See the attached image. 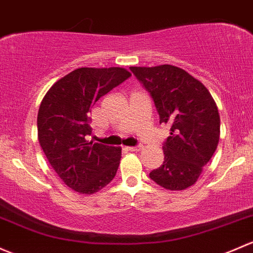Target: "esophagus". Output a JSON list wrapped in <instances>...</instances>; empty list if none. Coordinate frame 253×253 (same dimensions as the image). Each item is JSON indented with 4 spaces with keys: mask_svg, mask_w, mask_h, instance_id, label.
I'll list each match as a JSON object with an SVG mask.
<instances>
[{
    "mask_svg": "<svg viewBox=\"0 0 253 253\" xmlns=\"http://www.w3.org/2000/svg\"><path fill=\"white\" fill-rule=\"evenodd\" d=\"M126 149L128 151H139V150H142L143 147L142 145H135V147H127Z\"/></svg>",
    "mask_w": 253,
    "mask_h": 253,
    "instance_id": "obj_1",
    "label": "esophagus"
}]
</instances>
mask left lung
Here are the masks:
<instances>
[{"label":"left lung","mask_w":253,"mask_h":253,"mask_svg":"<svg viewBox=\"0 0 253 253\" xmlns=\"http://www.w3.org/2000/svg\"><path fill=\"white\" fill-rule=\"evenodd\" d=\"M129 70L150 94L160 124L171 126L162 147L164 162L149 177L165 189H187L217 149L220 120L216 103L200 81L177 66Z\"/></svg>","instance_id":"1"}]
</instances>
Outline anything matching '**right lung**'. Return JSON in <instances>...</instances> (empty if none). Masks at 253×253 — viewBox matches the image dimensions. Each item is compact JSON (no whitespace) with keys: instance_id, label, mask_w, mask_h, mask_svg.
<instances>
[{"instance_id":"right-lung-1","label":"right lung","mask_w":253,"mask_h":253,"mask_svg":"<svg viewBox=\"0 0 253 253\" xmlns=\"http://www.w3.org/2000/svg\"><path fill=\"white\" fill-rule=\"evenodd\" d=\"M131 76L124 68H80L55 82L37 115L39 142L47 160L69 188L94 194L115 177L121 148L87 140L92 106Z\"/></svg>"}]
</instances>
